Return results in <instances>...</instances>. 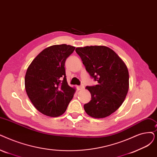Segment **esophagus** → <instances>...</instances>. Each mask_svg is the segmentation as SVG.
Masks as SVG:
<instances>
[{
    "label": "esophagus",
    "mask_w": 157,
    "mask_h": 157,
    "mask_svg": "<svg viewBox=\"0 0 157 157\" xmlns=\"http://www.w3.org/2000/svg\"><path fill=\"white\" fill-rule=\"evenodd\" d=\"M84 87H85V86H84V85L82 84V85H81L80 86H78V89H79V90H82V89H83Z\"/></svg>",
    "instance_id": "obj_1"
}]
</instances>
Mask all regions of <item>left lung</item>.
Segmentation results:
<instances>
[{
    "label": "left lung",
    "instance_id": "obj_1",
    "mask_svg": "<svg viewBox=\"0 0 157 157\" xmlns=\"http://www.w3.org/2000/svg\"><path fill=\"white\" fill-rule=\"evenodd\" d=\"M86 71L98 85L87 86L91 100L84 105L86 113L94 118H104L121 106L129 88L128 68L112 49L106 46L78 47Z\"/></svg>",
    "mask_w": 157,
    "mask_h": 157
}]
</instances>
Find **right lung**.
I'll return each mask as SVG.
<instances>
[{"label": "right lung", "mask_w": 157, "mask_h": 157, "mask_svg": "<svg viewBox=\"0 0 157 157\" xmlns=\"http://www.w3.org/2000/svg\"><path fill=\"white\" fill-rule=\"evenodd\" d=\"M75 47L62 44L47 47L33 59L25 76V90L35 107L49 117L67 110L75 90L67 81L65 63Z\"/></svg>", "instance_id": "obj_1"}]
</instances>
